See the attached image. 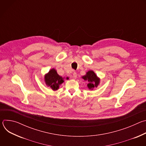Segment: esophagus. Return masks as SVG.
Here are the masks:
<instances>
[{"mask_svg":"<svg viewBox=\"0 0 146 146\" xmlns=\"http://www.w3.org/2000/svg\"><path fill=\"white\" fill-rule=\"evenodd\" d=\"M73 78H77V73H76V72H73Z\"/></svg>","mask_w":146,"mask_h":146,"instance_id":"esophagus-1","label":"esophagus"}]
</instances>
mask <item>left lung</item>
<instances>
[{
    "mask_svg": "<svg viewBox=\"0 0 146 146\" xmlns=\"http://www.w3.org/2000/svg\"><path fill=\"white\" fill-rule=\"evenodd\" d=\"M82 78L87 81V87L88 89L91 90H93L95 87L97 88L100 83V78L92 70H89L87 72L86 75L82 77Z\"/></svg>",
    "mask_w": 146,
    "mask_h": 146,
    "instance_id": "obj_1",
    "label": "left lung"
}]
</instances>
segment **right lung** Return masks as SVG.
Instances as JSON below:
<instances>
[{
  "mask_svg": "<svg viewBox=\"0 0 146 146\" xmlns=\"http://www.w3.org/2000/svg\"><path fill=\"white\" fill-rule=\"evenodd\" d=\"M44 81L47 87H50L53 91L59 89V86L64 82V78L60 76L56 70L52 68L44 76Z\"/></svg>",
  "mask_w": 146,
  "mask_h": 146,
  "instance_id": "add662e5",
  "label": "right lung"
}]
</instances>
